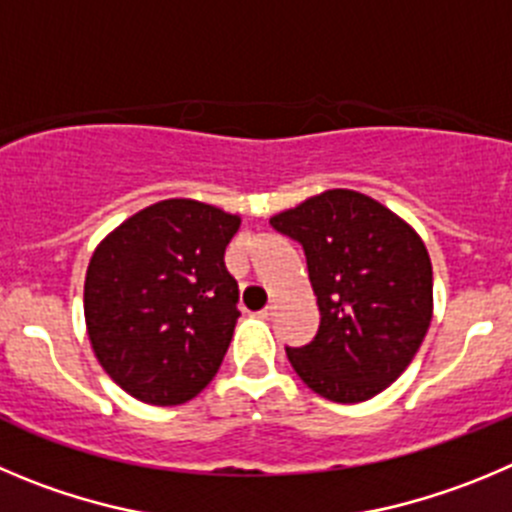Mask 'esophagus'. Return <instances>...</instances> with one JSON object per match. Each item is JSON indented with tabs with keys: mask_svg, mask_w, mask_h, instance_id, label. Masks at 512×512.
<instances>
[{
	"mask_svg": "<svg viewBox=\"0 0 512 512\" xmlns=\"http://www.w3.org/2000/svg\"><path fill=\"white\" fill-rule=\"evenodd\" d=\"M260 315H262V318H272V315H275V305H265V308H262L260 310Z\"/></svg>",
	"mask_w": 512,
	"mask_h": 512,
	"instance_id": "esophagus-1",
	"label": "esophagus"
}]
</instances>
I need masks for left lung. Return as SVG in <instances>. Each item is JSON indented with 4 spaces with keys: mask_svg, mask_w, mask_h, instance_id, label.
I'll return each mask as SVG.
<instances>
[{
    "mask_svg": "<svg viewBox=\"0 0 512 512\" xmlns=\"http://www.w3.org/2000/svg\"><path fill=\"white\" fill-rule=\"evenodd\" d=\"M270 224L303 247L321 310L313 341L285 348L295 374L341 404L384 391L432 321V262L419 234L351 189L326 191Z\"/></svg>",
    "mask_w": 512,
    "mask_h": 512,
    "instance_id": "8db88e82",
    "label": "left lung"
}]
</instances>
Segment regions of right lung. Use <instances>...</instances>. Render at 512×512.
<instances>
[{
    "mask_svg": "<svg viewBox=\"0 0 512 512\" xmlns=\"http://www.w3.org/2000/svg\"><path fill=\"white\" fill-rule=\"evenodd\" d=\"M240 217L194 199L133 214L85 275V323L105 374L136 399L184 404L214 379L240 318L224 250Z\"/></svg>",
    "mask_w": 512,
    "mask_h": 512,
    "instance_id": "add662e5",
    "label": "right lung"
}]
</instances>
